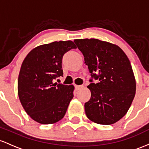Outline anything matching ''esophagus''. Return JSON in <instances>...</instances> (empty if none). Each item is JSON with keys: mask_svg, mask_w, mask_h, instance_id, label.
Masks as SVG:
<instances>
[{"mask_svg": "<svg viewBox=\"0 0 149 149\" xmlns=\"http://www.w3.org/2000/svg\"><path fill=\"white\" fill-rule=\"evenodd\" d=\"M84 86H82V85H77V86H75V89H76L77 91H78V90L81 89Z\"/></svg>", "mask_w": 149, "mask_h": 149, "instance_id": "esophagus-1", "label": "esophagus"}]
</instances>
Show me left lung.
<instances>
[{"mask_svg":"<svg viewBox=\"0 0 149 149\" xmlns=\"http://www.w3.org/2000/svg\"><path fill=\"white\" fill-rule=\"evenodd\" d=\"M74 41L84 55L91 77L99 80L87 86L91 96L84 104L86 116L97 124H114L127 113L136 93L130 60L113 43L98 38Z\"/></svg>","mask_w":149,"mask_h":149,"instance_id":"obj_1","label":"left lung"}]
</instances>
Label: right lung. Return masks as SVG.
I'll return each instance as SVG.
<instances>
[{"mask_svg": "<svg viewBox=\"0 0 149 149\" xmlns=\"http://www.w3.org/2000/svg\"><path fill=\"white\" fill-rule=\"evenodd\" d=\"M76 48L72 41H54L33 48L22 62L18 96L26 113L40 124H54L65 115L74 86L53 81L63 74V55Z\"/></svg>", "mask_w": 149, "mask_h": 149, "instance_id": "right-lung-1", "label": "right lung"}]
</instances>
